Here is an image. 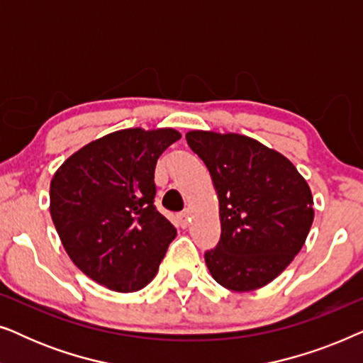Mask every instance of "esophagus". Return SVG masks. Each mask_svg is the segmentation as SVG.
Wrapping results in <instances>:
<instances>
[{
    "instance_id": "1",
    "label": "esophagus",
    "mask_w": 363,
    "mask_h": 363,
    "mask_svg": "<svg viewBox=\"0 0 363 363\" xmlns=\"http://www.w3.org/2000/svg\"><path fill=\"white\" fill-rule=\"evenodd\" d=\"M190 221H191V218H190V211L182 213V215L178 216V223H180V226H182V228H188V226H190Z\"/></svg>"
}]
</instances>
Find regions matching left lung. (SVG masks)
<instances>
[{"label": "left lung", "instance_id": "1", "mask_svg": "<svg viewBox=\"0 0 363 363\" xmlns=\"http://www.w3.org/2000/svg\"><path fill=\"white\" fill-rule=\"evenodd\" d=\"M186 142L210 170L221 238L205 252L213 279L236 292L274 281L304 246L314 198L289 158L240 133L190 130Z\"/></svg>", "mask_w": 363, "mask_h": 363}]
</instances>
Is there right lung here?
<instances>
[{
  "label": "right lung",
  "mask_w": 363,
  "mask_h": 363,
  "mask_svg": "<svg viewBox=\"0 0 363 363\" xmlns=\"http://www.w3.org/2000/svg\"><path fill=\"white\" fill-rule=\"evenodd\" d=\"M175 128H123L72 153L54 173L49 211L64 250L92 281L135 292L155 277L177 230L153 205L158 157Z\"/></svg>",
  "instance_id": "1"
}]
</instances>
